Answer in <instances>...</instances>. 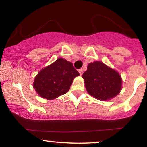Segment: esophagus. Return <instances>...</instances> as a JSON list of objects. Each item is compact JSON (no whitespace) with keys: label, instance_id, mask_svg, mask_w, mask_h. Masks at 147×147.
Instances as JSON below:
<instances>
[{"label":"esophagus","instance_id":"34e87169","mask_svg":"<svg viewBox=\"0 0 147 147\" xmlns=\"http://www.w3.org/2000/svg\"><path fill=\"white\" fill-rule=\"evenodd\" d=\"M78 72L79 74H80V75L82 76V74H83V69H80L78 70Z\"/></svg>","mask_w":147,"mask_h":147}]
</instances>
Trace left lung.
I'll return each instance as SVG.
<instances>
[{"label": "left lung", "instance_id": "8db88e82", "mask_svg": "<svg viewBox=\"0 0 147 147\" xmlns=\"http://www.w3.org/2000/svg\"><path fill=\"white\" fill-rule=\"evenodd\" d=\"M82 77L89 94L99 100L111 99L121 91L120 74L102 62L89 63Z\"/></svg>", "mask_w": 147, "mask_h": 147}]
</instances>
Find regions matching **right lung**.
Masks as SVG:
<instances>
[{
    "label": "right lung",
    "mask_w": 147,
    "mask_h": 147,
    "mask_svg": "<svg viewBox=\"0 0 147 147\" xmlns=\"http://www.w3.org/2000/svg\"><path fill=\"white\" fill-rule=\"evenodd\" d=\"M78 76L71 62L58 58L38 74L33 87L40 96L51 100L66 94L74 78Z\"/></svg>",
    "instance_id": "obj_1"
}]
</instances>
